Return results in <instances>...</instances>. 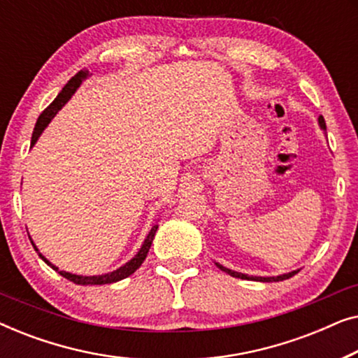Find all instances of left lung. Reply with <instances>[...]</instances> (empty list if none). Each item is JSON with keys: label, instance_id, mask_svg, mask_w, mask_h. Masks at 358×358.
Here are the masks:
<instances>
[{"label": "left lung", "instance_id": "obj_1", "mask_svg": "<svg viewBox=\"0 0 358 358\" xmlns=\"http://www.w3.org/2000/svg\"><path fill=\"white\" fill-rule=\"evenodd\" d=\"M317 122H320L321 129L326 130V122H324V119H322V115L320 117V119H317ZM217 267L220 268V271L227 272L228 275H231V277L243 278V280H257V282H282V280H287V278H290V277L295 275V273L300 272V271H293V272L283 273V275H277V277H254V275H246V273H241V272H234V271H231V268L223 267L222 264H217Z\"/></svg>", "mask_w": 358, "mask_h": 358}]
</instances>
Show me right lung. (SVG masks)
<instances>
[{
    "mask_svg": "<svg viewBox=\"0 0 358 358\" xmlns=\"http://www.w3.org/2000/svg\"><path fill=\"white\" fill-rule=\"evenodd\" d=\"M86 78H87V71H83V70L78 71L76 75L73 76L71 80L66 83L65 87H63V90L60 91V94H58V96L55 97V101H53L52 104L48 106L47 109L43 110L41 115H38L37 124H36V127H34V134H32L31 146L36 145V141L38 140V136H41L42 131L45 130V127H47L48 124H50V120L53 119V117L57 115V112L60 110L62 107L65 106L68 101H70V97H71L73 94H75V91L78 90V87H80V85H81L83 81L86 80ZM156 229H158V224H155V227L151 228V231L148 233V236H146V239H145L143 246L140 248V251L136 252V256H135L134 259H130V261L127 262L125 266L119 267V268H117V271L109 272V273H104V275H91V277H87V275H76V273H70V272L60 271V268H58L57 266H53L52 262H48L47 259L43 257L41 252H38V256L42 257V261L45 262L47 266H50V267L53 268V271H57L58 273H60L62 277L68 278V280L73 282V283H76V285H106V283H114V282L124 280V278L131 275V273H134V272L136 271V268H138V267L141 266V264H143V261L146 259V254H148L150 248H151V243H153V238H155ZM31 243H32L34 249H36V251H38V249L36 248V244H34V241H31Z\"/></svg>",
    "mask_w": 358,
    "mask_h": 358,
    "instance_id": "add662e5",
    "label": "right lung"
}]
</instances>
